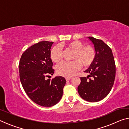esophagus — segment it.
<instances>
[{
	"instance_id": "34e87169",
	"label": "esophagus",
	"mask_w": 129,
	"mask_h": 129,
	"mask_svg": "<svg viewBox=\"0 0 129 129\" xmlns=\"http://www.w3.org/2000/svg\"><path fill=\"white\" fill-rule=\"evenodd\" d=\"M72 78V77H66L65 78V80H66L67 81H69V80H70Z\"/></svg>"
}]
</instances>
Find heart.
Segmentation results:
<instances>
[{"mask_svg": "<svg viewBox=\"0 0 129 129\" xmlns=\"http://www.w3.org/2000/svg\"><path fill=\"white\" fill-rule=\"evenodd\" d=\"M67 49L73 51L72 56V61L62 62L56 67V72L64 77H70L80 69L81 65L83 68H88L94 61L96 51L91 45H84L79 40H73L65 45ZM52 61L58 63L62 60V51L59 46H55L52 49L50 53Z\"/></svg>", "mask_w": 129, "mask_h": 129, "instance_id": "1", "label": "heart"}]
</instances>
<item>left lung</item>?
<instances>
[{
    "instance_id": "1",
    "label": "left lung",
    "mask_w": 129,
    "mask_h": 129,
    "mask_svg": "<svg viewBox=\"0 0 129 129\" xmlns=\"http://www.w3.org/2000/svg\"><path fill=\"white\" fill-rule=\"evenodd\" d=\"M96 51L94 61L84 72L88 77H80L78 86L80 97L89 102H98L105 98L114 84L115 64L112 49L100 39L88 37Z\"/></svg>"
}]
</instances>
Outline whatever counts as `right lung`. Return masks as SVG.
I'll list each match as a JSON object with an SVG mask.
<instances>
[{"label": "right lung", "mask_w": 129, "mask_h": 129, "mask_svg": "<svg viewBox=\"0 0 129 129\" xmlns=\"http://www.w3.org/2000/svg\"><path fill=\"white\" fill-rule=\"evenodd\" d=\"M53 42L42 41L26 49L19 62V76L24 90L35 103L44 107H51L61 99L65 78L57 76L46 80L53 75V62L50 57Z\"/></svg>", "instance_id": "1"}]
</instances>
